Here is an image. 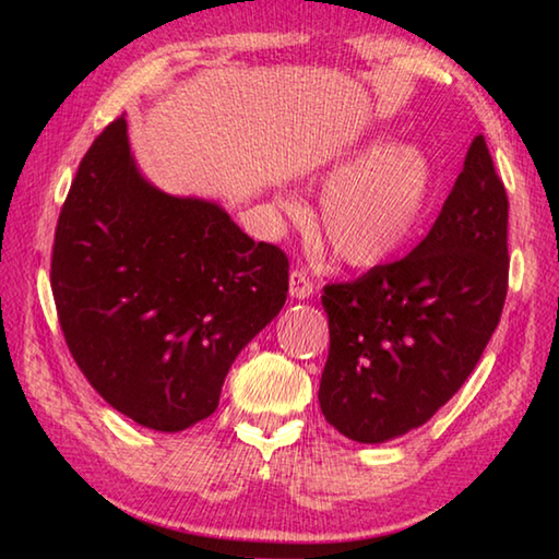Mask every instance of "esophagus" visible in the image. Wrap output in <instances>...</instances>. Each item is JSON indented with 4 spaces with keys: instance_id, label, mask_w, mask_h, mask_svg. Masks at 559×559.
Returning a JSON list of instances; mask_svg holds the SVG:
<instances>
[{
    "instance_id": "1",
    "label": "esophagus",
    "mask_w": 559,
    "mask_h": 559,
    "mask_svg": "<svg viewBox=\"0 0 559 559\" xmlns=\"http://www.w3.org/2000/svg\"><path fill=\"white\" fill-rule=\"evenodd\" d=\"M288 290H290L293 298L306 300V298H310V296H313V293H316V283H313V278H310L308 273L302 271V269H293V271H290Z\"/></svg>"
}]
</instances>
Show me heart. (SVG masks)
Returning <instances> with one entry per match:
<instances>
[{
    "mask_svg": "<svg viewBox=\"0 0 559 559\" xmlns=\"http://www.w3.org/2000/svg\"><path fill=\"white\" fill-rule=\"evenodd\" d=\"M323 234L337 261L374 269L400 253L433 197V169L416 145L382 140L337 163L328 175Z\"/></svg>",
    "mask_w": 559,
    "mask_h": 559,
    "instance_id": "b5f03b06",
    "label": "heart"
}]
</instances>
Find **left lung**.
Instances as JSON below:
<instances>
[{
  "mask_svg": "<svg viewBox=\"0 0 559 559\" xmlns=\"http://www.w3.org/2000/svg\"><path fill=\"white\" fill-rule=\"evenodd\" d=\"M508 261V194L478 135L412 253L323 288L330 349L318 402L325 421L359 443L427 424L496 333Z\"/></svg>",
  "mask_w": 559,
  "mask_h": 559,
  "instance_id": "1",
  "label": "left lung"
}]
</instances>
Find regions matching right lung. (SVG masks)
I'll use <instances>...</instances> for the list:
<instances>
[{
	"label": "right lung",
	"mask_w": 559,
	"mask_h": 559,
	"mask_svg": "<svg viewBox=\"0 0 559 559\" xmlns=\"http://www.w3.org/2000/svg\"><path fill=\"white\" fill-rule=\"evenodd\" d=\"M51 290L69 353L112 409L182 431L286 302L288 257L222 206L140 177L126 118L93 140L61 206Z\"/></svg>",
	"instance_id": "obj_1"
}]
</instances>
